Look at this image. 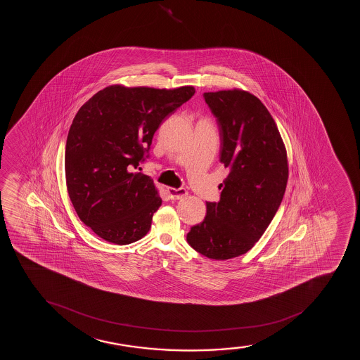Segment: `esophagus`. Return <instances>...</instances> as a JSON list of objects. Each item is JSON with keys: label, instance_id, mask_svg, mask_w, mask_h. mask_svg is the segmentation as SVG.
<instances>
[{"label": "esophagus", "instance_id": "esophagus-1", "mask_svg": "<svg viewBox=\"0 0 360 360\" xmlns=\"http://www.w3.org/2000/svg\"><path fill=\"white\" fill-rule=\"evenodd\" d=\"M168 195L170 199H181L187 195V191L185 188H168Z\"/></svg>", "mask_w": 360, "mask_h": 360}]
</instances>
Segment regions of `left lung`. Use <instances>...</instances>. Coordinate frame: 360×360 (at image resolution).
I'll use <instances>...</instances> for the list:
<instances>
[{
	"label": "left lung",
	"mask_w": 360,
	"mask_h": 360,
	"mask_svg": "<svg viewBox=\"0 0 360 360\" xmlns=\"http://www.w3.org/2000/svg\"><path fill=\"white\" fill-rule=\"evenodd\" d=\"M217 120L219 161L229 168L219 202L187 233L202 256L224 261L253 248L281 205L288 180L287 153L273 116L256 96L241 90L205 92Z\"/></svg>",
	"instance_id": "obj_1"
}]
</instances>
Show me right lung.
Returning <instances> with one entry per match:
<instances>
[{
    "mask_svg": "<svg viewBox=\"0 0 360 360\" xmlns=\"http://www.w3.org/2000/svg\"><path fill=\"white\" fill-rule=\"evenodd\" d=\"M195 92L112 85L79 109L67 136V190L79 219L99 238L127 245L149 231L162 199L153 179L136 169L165 117Z\"/></svg>",
    "mask_w": 360,
    "mask_h": 360,
    "instance_id": "obj_1",
    "label": "right lung"
}]
</instances>
